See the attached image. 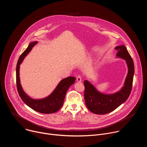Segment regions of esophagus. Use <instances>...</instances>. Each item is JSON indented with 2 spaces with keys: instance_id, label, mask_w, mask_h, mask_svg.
I'll return each instance as SVG.
<instances>
[{
  "instance_id": "esophagus-1",
  "label": "esophagus",
  "mask_w": 147,
  "mask_h": 147,
  "mask_svg": "<svg viewBox=\"0 0 147 147\" xmlns=\"http://www.w3.org/2000/svg\"><path fill=\"white\" fill-rule=\"evenodd\" d=\"M81 81H82L81 76H77V81L78 82H81Z\"/></svg>"
}]
</instances>
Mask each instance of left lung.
Listing matches in <instances>:
<instances>
[{
	"instance_id": "left-lung-1",
	"label": "left lung",
	"mask_w": 147,
	"mask_h": 147,
	"mask_svg": "<svg viewBox=\"0 0 147 147\" xmlns=\"http://www.w3.org/2000/svg\"><path fill=\"white\" fill-rule=\"evenodd\" d=\"M115 49L118 51L116 57L125 60L128 67V73L122 88L116 92L107 94L98 91L89 81H84L86 105L95 114L105 115L113 111L128 99L131 93L134 74L133 60L124 45L117 46Z\"/></svg>"
}]
</instances>
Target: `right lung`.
<instances>
[{"label":"right lung","mask_w":147,"mask_h":147,"mask_svg":"<svg viewBox=\"0 0 147 147\" xmlns=\"http://www.w3.org/2000/svg\"><path fill=\"white\" fill-rule=\"evenodd\" d=\"M37 43V41L31 42L28 48L21 55L18 59L16 66L17 88L20 98L28 107L35 111L41 113H53L58 111L63 106L66 92L69 88L74 83L76 78L74 77H68L61 80L53 92L44 98L35 99L30 97L24 91L20 84V66L26 56L30 52L32 48Z\"/></svg>","instance_id":"add662e5"}]
</instances>
